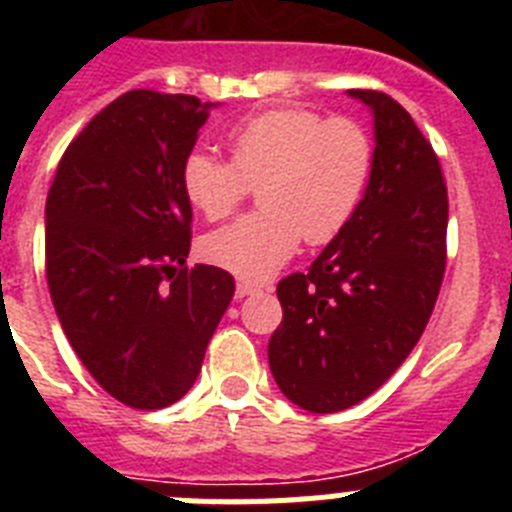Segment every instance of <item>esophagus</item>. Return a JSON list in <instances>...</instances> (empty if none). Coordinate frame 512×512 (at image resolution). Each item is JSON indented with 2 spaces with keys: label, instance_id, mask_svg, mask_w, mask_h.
<instances>
[{
  "label": "esophagus",
  "instance_id": "obj_1",
  "mask_svg": "<svg viewBox=\"0 0 512 512\" xmlns=\"http://www.w3.org/2000/svg\"><path fill=\"white\" fill-rule=\"evenodd\" d=\"M259 284H251V282H238L235 284V297H248L253 292H259Z\"/></svg>",
  "mask_w": 512,
  "mask_h": 512
}]
</instances>
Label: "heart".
I'll use <instances>...</instances> for the list:
<instances>
[{
  "mask_svg": "<svg viewBox=\"0 0 512 512\" xmlns=\"http://www.w3.org/2000/svg\"><path fill=\"white\" fill-rule=\"evenodd\" d=\"M230 161L187 153L182 189L207 220L230 215L259 184L261 210L212 230L202 241L210 264L261 282L282 269L305 238L333 241L359 210L374 169L372 138L351 117L305 107L251 115L225 133Z\"/></svg>",
  "mask_w": 512,
  "mask_h": 512,
  "instance_id": "b5f03b06",
  "label": "heart"
}]
</instances>
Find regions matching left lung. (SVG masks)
I'll return each instance as SVG.
<instances>
[{
	"label": "left lung",
	"mask_w": 512,
	"mask_h": 512,
	"mask_svg": "<svg viewBox=\"0 0 512 512\" xmlns=\"http://www.w3.org/2000/svg\"><path fill=\"white\" fill-rule=\"evenodd\" d=\"M374 115V169L354 220L310 269L277 284L269 366L284 397L338 413L379 390L423 336L446 271L449 194L400 102L351 89Z\"/></svg>",
	"instance_id": "obj_1"
}]
</instances>
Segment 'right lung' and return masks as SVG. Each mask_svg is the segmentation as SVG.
<instances>
[{"label":"right lung","mask_w":512,"mask_h":512,"mask_svg":"<svg viewBox=\"0 0 512 512\" xmlns=\"http://www.w3.org/2000/svg\"><path fill=\"white\" fill-rule=\"evenodd\" d=\"M192 94L133 89L69 143L45 202V277L71 348L122 405L182 400L233 300L225 269L187 266L182 164L210 117Z\"/></svg>","instance_id":"obj_1"}]
</instances>
